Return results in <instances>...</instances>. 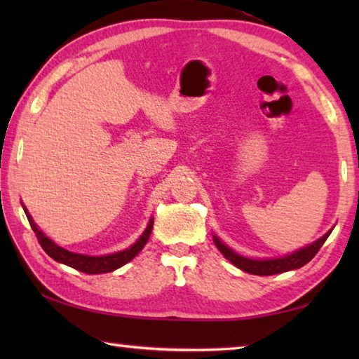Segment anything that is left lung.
<instances>
[{"label":"left lung","instance_id":"obj_1","mask_svg":"<svg viewBox=\"0 0 359 359\" xmlns=\"http://www.w3.org/2000/svg\"><path fill=\"white\" fill-rule=\"evenodd\" d=\"M330 229L327 233L320 238L318 241H315L313 244L307 245L301 248V250H296L294 253H290L287 257L282 258H269V259H252V258H245L242 255L236 253L234 250H231L228 245H224L223 242L214 236V242L218 250L222 252V255L228 261H231L236 267L239 269L248 272V274L253 276H274V274H280V272H287V271H293V269H299L304 264H307L315 255L318 253L321 245L325 244V241L330 238L331 234Z\"/></svg>","mask_w":359,"mask_h":359}]
</instances>
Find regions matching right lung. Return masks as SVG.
I'll return each instance as SVG.
<instances>
[{
    "label": "right lung",
    "instance_id": "right-lung-1",
    "mask_svg": "<svg viewBox=\"0 0 359 359\" xmlns=\"http://www.w3.org/2000/svg\"><path fill=\"white\" fill-rule=\"evenodd\" d=\"M23 210H25L28 222H29V224H32V229L34 231V234H36V238H38L41 247L44 248V252L48 255V257L58 261V263H63L69 267H74V269H77V271L85 272V274H106V272H112L128 263V261L135 258L136 255L142 250L144 245L147 244L150 233H151V228H154V218H150L147 228L144 229L141 238H139L130 248H125V250L117 252V253H111V255H101V257H90V255L72 253L69 250H66V248H63V247H58L55 242L48 239L47 236L42 233L38 226H36V223L33 222L32 215L28 214V210L25 208H23Z\"/></svg>",
    "mask_w": 359,
    "mask_h": 359
}]
</instances>
